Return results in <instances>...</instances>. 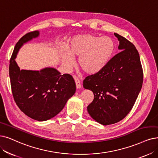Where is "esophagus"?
I'll list each match as a JSON object with an SVG mask.
<instances>
[{
    "instance_id": "esophagus-1",
    "label": "esophagus",
    "mask_w": 158,
    "mask_h": 158,
    "mask_svg": "<svg viewBox=\"0 0 158 158\" xmlns=\"http://www.w3.org/2000/svg\"><path fill=\"white\" fill-rule=\"evenodd\" d=\"M74 81H75L76 87H77V89H80V88H81V84H80V81L79 79L77 77H74Z\"/></svg>"
}]
</instances>
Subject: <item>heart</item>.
<instances>
[{"label": "heart", "mask_w": 158, "mask_h": 158, "mask_svg": "<svg viewBox=\"0 0 158 158\" xmlns=\"http://www.w3.org/2000/svg\"><path fill=\"white\" fill-rule=\"evenodd\" d=\"M115 49V44L109 37L82 34L69 40L67 52L61 53V61L65 66L74 65L73 58L78 57L80 68L87 74H95L108 64Z\"/></svg>", "instance_id": "b5f03b06"}]
</instances>
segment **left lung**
Wrapping results in <instances>:
<instances>
[{
	"instance_id": "obj_1",
	"label": "left lung",
	"mask_w": 158,
	"mask_h": 158,
	"mask_svg": "<svg viewBox=\"0 0 158 158\" xmlns=\"http://www.w3.org/2000/svg\"><path fill=\"white\" fill-rule=\"evenodd\" d=\"M121 50L99 72L87 77L85 89L94 94L87 106L90 116L98 123L109 125L119 122L127 116L135 102L143 81L139 54L135 47L117 33Z\"/></svg>"
}]
</instances>
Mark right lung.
<instances>
[{
  "label": "right lung",
  "mask_w": 158,
  "mask_h": 158,
  "mask_svg": "<svg viewBox=\"0 0 158 158\" xmlns=\"http://www.w3.org/2000/svg\"><path fill=\"white\" fill-rule=\"evenodd\" d=\"M40 35L39 31L23 36L15 46L10 61L9 75L11 91L19 109L29 117L38 121H47L63 110L76 91L71 75H63L52 67L40 71L21 70L15 60L24 43Z\"/></svg>",
  "instance_id": "obj_1"
}]
</instances>
